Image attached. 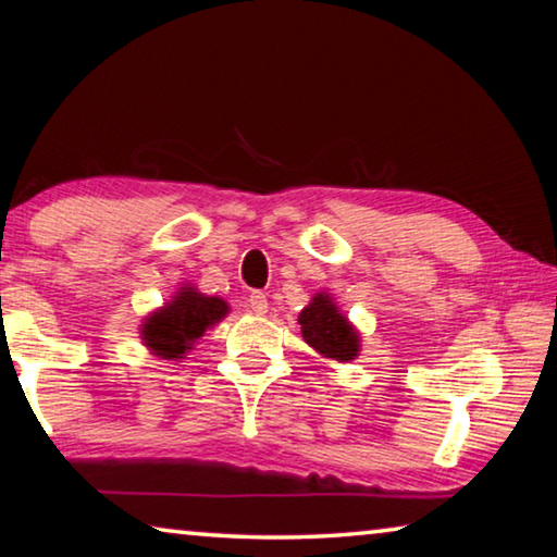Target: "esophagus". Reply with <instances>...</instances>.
<instances>
[{"label": "esophagus", "mask_w": 557, "mask_h": 557, "mask_svg": "<svg viewBox=\"0 0 557 557\" xmlns=\"http://www.w3.org/2000/svg\"><path fill=\"white\" fill-rule=\"evenodd\" d=\"M248 307H250V312L258 317L268 314V297L262 295V292H252V295L248 297Z\"/></svg>", "instance_id": "34e87169"}]
</instances>
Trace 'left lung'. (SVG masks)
Listing matches in <instances>:
<instances>
[{
	"instance_id": "obj_1",
	"label": "left lung",
	"mask_w": 557,
	"mask_h": 557,
	"mask_svg": "<svg viewBox=\"0 0 557 557\" xmlns=\"http://www.w3.org/2000/svg\"><path fill=\"white\" fill-rule=\"evenodd\" d=\"M297 322L301 338L326 361L351 363L361 354V332L342 312V307L336 305L334 295H329V292H317L309 299V305L299 312Z\"/></svg>"
}]
</instances>
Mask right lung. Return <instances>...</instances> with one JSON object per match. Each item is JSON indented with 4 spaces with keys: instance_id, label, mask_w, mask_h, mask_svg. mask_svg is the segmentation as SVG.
I'll return each mask as SVG.
<instances>
[{
    "instance_id": "obj_1",
    "label": "right lung",
    "mask_w": 557,
    "mask_h": 557,
    "mask_svg": "<svg viewBox=\"0 0 557 557\" xmlns=\"http://www.w3.org/2000/svg\"><path fill=\"white\" fill-rule=\"evenodd\" d=\"M231 305L223 297L203 295L191 282L178 287L172 299L149 312L139 324V338L147 351L164 361H182L194 351L199 338L223 322Z\"/></svg>"
}]
</instances>
